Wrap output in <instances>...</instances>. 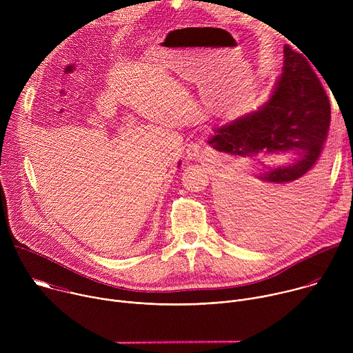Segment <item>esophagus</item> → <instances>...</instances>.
Listing matches in <instances>:
<instances>
[{"mask_svg":"<svg viewBox=\"0 0 353 353\" xmlns=\"http://www.w3.org/2000/svg\"><path fill=\"white\" fill-rule=\"evenodd\" d=\"M204 152H205V149L201 143H190L185 150V154L190 159H199L201 157H203Z\"/></svg>","mask_w":353,"mask_h":353,"instance_id":"34e87169","label":"esophagus"}]
</instances>
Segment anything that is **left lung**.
<instances>
[{"label":"left lung","mask_w":353,"mask_h":353,"mask_svg":"<svg viewBox=\"0 0 353 353\" xmlns=\"http://www.w3.org/2000/svg\"><path fill=\"white\" fill-rule=\"evenodd\" d=\"M330 120V100L317 74L303 54L285 46L283 74L268 102L259 112L215 130L216 135L210 143L225 154L256 161H270L290 152L299 157L288 166L260 172L259 180H233L222 187L225 212L245 239L259 240L265 236L260 222L256 223L253 208L265 198H296V203H282L268 214L272 232L285 233L301 223L307 210L305 203L316 191L314 168Z\"/></svg>","instance_id":"left-lung-1"}]
</instances>
